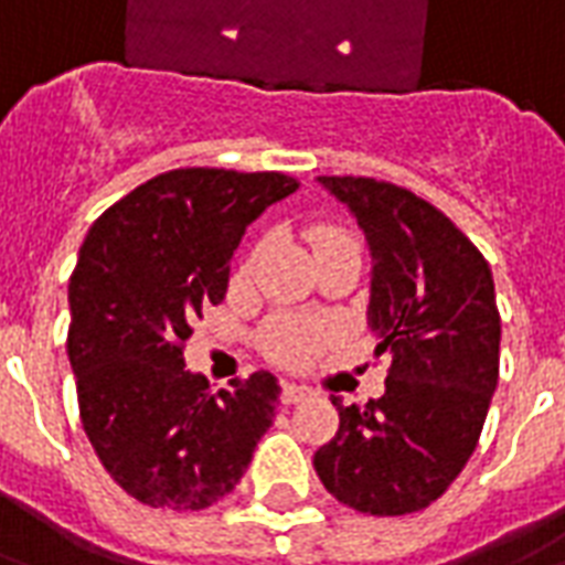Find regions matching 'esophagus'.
Instances as JSON below:
<instances>
[{"label": "esophagus", "mask_w": 565, "mask_h": 565, "mask_svg": "<svg viewBox=\"0 0 565 565\" xmlns=\"http://www.w3.org/2000/svg\"><path fill=\"white\" fill-rule=\"evenodd\" d=\"M308 387H299V384H290V381H284L281 384V403L284 405H296L302 403V399H308Z\"/></svg>", "instance_id": "obj_1"}]
</instances>
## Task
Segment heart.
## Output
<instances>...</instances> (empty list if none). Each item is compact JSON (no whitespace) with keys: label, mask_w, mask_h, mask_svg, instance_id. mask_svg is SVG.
Returning <instances> with one entry per match:
<instances>
[{"label":"heart","mask_w":565,"mask_h":565,"mask_svg":"<svg viewBox=\"0 0 565 565\" xmlns=\"http://www.w3.org/2000/svg\"><path fill=\"white\" fill-rule=\"evenodd\" d=\"M308 242L315 247V254L323 250V247L339 245V242H354L351 235L339 230V226H327V223H318L308 230ZM320 342H323V332L311 323H302V320H281L269 330V339H266V351H269L271 360H278L284 366H302L311 356L318 354Z\"/></svg>","instance_id":"b5f03b06"}]
</instances>
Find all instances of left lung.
Returning <instances> with one entry per match:
<instances>
[{
	"instance_id": "obj_1",
	"label": "left lung",
	"mask_w": 565,
	"mask_h": 565,
	"mask_svg": "<svg viewBox=\"0 0 565 565\" xmlns=\"http://www.w3.org/2000/svg\"><path fill=\"white\" fill-rule=\"evenodd\" d=\"M372 257L369 330L393 356L384 396L344 405L315 454L332 497L363 514H412L436 502L472 457L499 381V311L481 250L405 186L330 178Z\"/></svg>"
}]
</instances>
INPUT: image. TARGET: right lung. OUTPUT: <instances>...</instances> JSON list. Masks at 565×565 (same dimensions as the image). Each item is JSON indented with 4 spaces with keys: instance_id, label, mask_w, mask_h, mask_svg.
I'll list each match as a JSON object with an SVG mask.
<instances>
[{
    "instance_id": "right-lung-1",
    "label": "right lung",
    "mask_w": 565,
    "mask_h": 565,
    "mask_svg": "<svg viewBox=\"0 0 565 565\" xmlns=\"http://www.w3.org/2000/svg\"><path fill=\"white\" fill-rule=\"evenodd\" d=\"M296 186L281 172L174 169L111 205L81 245L68 281L81 424L150 509L199 511L233 493L271 426V372L211 393L184 366V342L226 294L247 226Z\"/></svg>"
}]
</instances>
